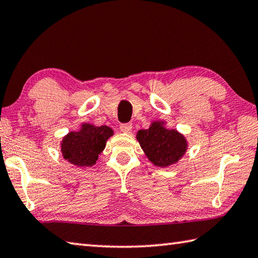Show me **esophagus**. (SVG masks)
Segmentation results:
<instances>
[{
	"label": "esophagus",
	"instance_id": "esophagus-1",
	"mask_svg": "<svg viewBox=\"0 0 258 258\" xmlns=\"http://www.w3.org/2000/svg\"><path fill=\"white\" fill-rule=\"evenodd\" d=\"M120 131L123 133H130L131 130H132V123H123L119 126Z\"/></svg>",
	"mask_w": 258,
	"mask_h": 258
}]
</instances>
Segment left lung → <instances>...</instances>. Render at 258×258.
Here are the masks:
<instances>
[{
	"instance_id": "obj_1",
	"label": "left lung",
	"mask_w": 258,
	"mask_h": 258,
	"mask_svg": "<svg viewBox=\"0 0 258 258\" xmlns=\"http://www.w3.org/2000/svg\"><path fill=\"white\" fill-rule=\"evenodd\" d=\"M138 141L149 160L159 167H167L177 162L185 153L186 140L175 130L163 128L154 123L149 130L139 131Z\"/></svg>"
}]
</instances>
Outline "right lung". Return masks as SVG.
Listing matches in <instances>:
<instances>
[{
    "label": "right lung",
    "mask_w": 258,
    "mask_h": 258,
    "mask_svg": "<svg viewBox=\"0 0 258 258\" xmlns=\"http://www.w3.org/2000/svg\"><path fill=\"white\" fill-rule=\"evenodd\" d=\"M113 135L108 126L84 124L81 131L71 132L63 139L62 153L64 159L79 167H91L105 149L107 140Z\"/></svg>",
    "instance_id": "add662e5"
}]
</instances>
